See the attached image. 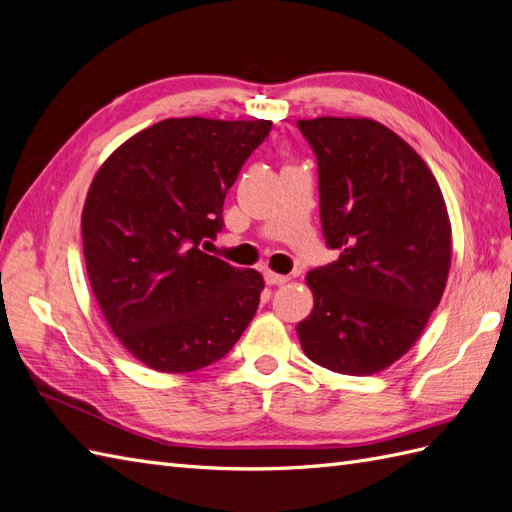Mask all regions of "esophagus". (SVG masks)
Here are the masks:
<instances>
[{"instance_id": "1", "label": "esophagus", "mask_w": 512, "mask_h": 512, "mask_svg": "<svg viewBox=\"0 0 512 512\" xmlns=\"http://www.w3.org/2000/svg\"><path fill=\"white\" fill-rule=\"evenodd\" d=\"M265 280L267 284H286L291 278L289 276H282V273H276V271H265Z\"/></svg>"}]
</instances>
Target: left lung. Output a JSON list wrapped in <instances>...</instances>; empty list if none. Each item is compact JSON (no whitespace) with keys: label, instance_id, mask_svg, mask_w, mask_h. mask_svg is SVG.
<instances>
[{"label":"left lung","instance_id":"obj_1","mask_svg":"<svg viewBox=\"0 0 512 512\" xmlns=\"http://www.w3.org/2000/svg\"><path fill=\"white\" fill-rule=\"evenodd\" d=\"M319 162L321 226L334 263L308 271L304 354L345 376L391 367L426 330L452 265V223L430 167L369 117L299 119Z\"/></svg>","mask_w":512,"mask_h":512}]
</instances>
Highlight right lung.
<instances>
[{
	"mask_svg": "<svg viewBox=\"0 0 512 512\" xmlns=\"http://www.w3.org/2000/svg\"><path fill=\"white\" fill-rule=\"evenodd\" d=\"M269 119H165L97 169L82 208L86 273L121 345L162 373L217 363L256 315L265 280L208 256L223 199Z\"/></svg>",
	"mask_w": 512,
	"mask_h": 512,
	"instance_id": "add662e5",
	"label": "right lung"
}]
</instances>
